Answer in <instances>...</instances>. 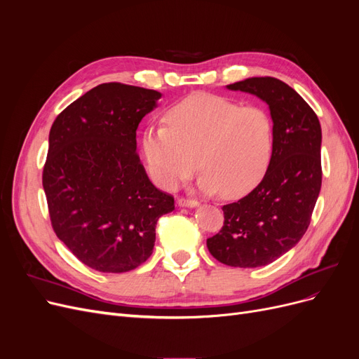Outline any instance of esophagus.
I'll return each mask as SVG.
<instances>
[{"instance_id":"34e87169","label":"esophagus","mask_w":359,"mask_h":359,"mask_svg":"<svg viewBox=\"0 0 359 359\" xmlns=\"http://www.w3.org/2000/svg\"><path fill=\"white\" fill-rule=\"evenodd\" d=\"M178 205L187 206V208H194V206H199V202L196 199H190V198H180Z\"/></svg>"}]
</instances>
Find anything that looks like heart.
Listing matches in <instances>:
<instances>
[{"label": "heart", "mask_w": 359, "mask_h": 359, "mask_svg": "<svg viewBox=\"0 0 359 359\" xmlns=\"http://www.w3.org/2000/svg\"><path fill=\"white\" fill-rule=\"evenodd\" d=\"M167 126L149 127L142 148L151 178L175 190L199 168V187L222 190L236 199L253 190L265 175L273 154L274 126L257 104L240 106L211 94H193L172 106Z\"/></svg>", "instance_id": "obj_1"}]
</instances>
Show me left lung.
I'll return each instance as SVG.
<instances>
[{"label":"left lung","instance_id":"1","mask_svg":"<svg viewBox=\"0 0 359 359\" xmlns=\"http://www.w3.org/2000/svg\"><path fill=\"white\" fill-rule=\"evenodd\" d=\"M227 88L255 94L269 106L274 144L262 181L243 199L223 206V227L206 247L224 265L264 266L295 247L310 224L322 186L320 123L280 79L248 78Z\"/></svg>","mask_w":359,"mask_h":359}]
</instances>
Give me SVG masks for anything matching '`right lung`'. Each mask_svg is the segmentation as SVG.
<instances>
[{"label":"right lung","instance_id":"right-lung-1","mask_svg":"<svg viewBox=\"0 0 359 359\" xmlns=\"http://www.w3.org/2000/svg\"><path fill=\"white\" fill-rule=\"evenodd\" d=\"M161 94L97 85L64 109L49 132L43 189L53 232L82 264L127 273L153 253L156 224L175 210L136 153V130Z\"/></svg>","mask_w":359,"mask_h":359}]
</instances>
